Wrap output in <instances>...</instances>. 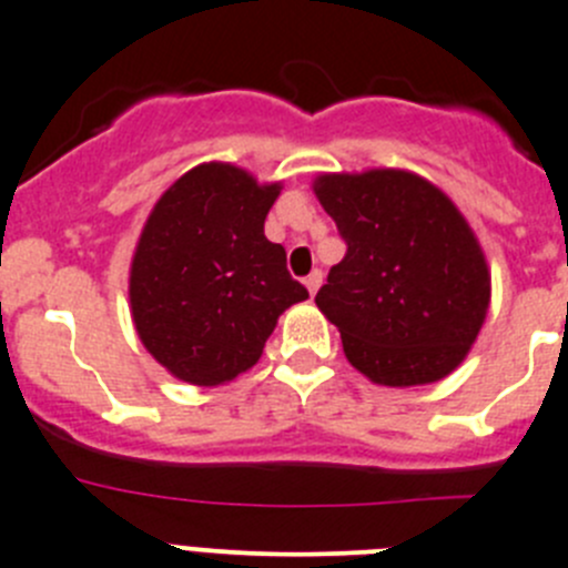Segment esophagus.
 <instances>
[{"mask_svg": "<svg viewBox=\"0 0 568 568\" xmlns=\"http://www.w3.org/2000/svg\"><path fill=\"white\" fill-rule=\"evenodd\" d=\"M320 285H322V272L316 268V272H311L308 277H305V288H308V294L314 296L316 291H320Z\"/></svg>", "mask_w": 568, "mask_h": 568, "instance_id": "1", "label": "esophagus"}]
</instances>
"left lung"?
Here are the masks:
<instances>
[{
    "label": "left lung",
    "instance_id": "1",
    "mask_svg": "<svg viewBox=\"0 0 568 568\" xmlns=\"http://www.w3.org/2000/svg\"><path fill=\"white\" fill-rule=\"evenodd\" d=\"M314 193L347 243L316 294L347 362L378 386L452 375L490 305V268L457 204L395 168L320 173Z\"/></svg>",
    "mask_w": 568,
    "mask_h": 568
}]
</instances>
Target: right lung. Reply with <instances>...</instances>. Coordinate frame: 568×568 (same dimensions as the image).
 <instances>
[{"label": "right lung", "instance_id": "1", "mask_svg": "<svg viewBox=\"0 0 568 568\" xmlns=\"http://www.w3.org/2000/svg\"><path fill=\"white\" fill-rule=\"evenodd\" d=\"M283 184L204 162L159 195L129 274L131 320L173 378L230 384L263 356L280 314L308 300L263 232Z\"/></svg>", "mask_w": 568, "mask_h": 568}]
</instances>
